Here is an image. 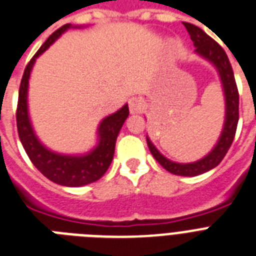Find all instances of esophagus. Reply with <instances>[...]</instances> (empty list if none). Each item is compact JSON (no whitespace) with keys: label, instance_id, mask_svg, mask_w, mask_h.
<instances>
[{"label":"esophagus","instance_id":"obj_1","mask_svg":"<svg viewBox=\"0 0 256 256\" xmlns=\"http://www.w3.org/2000/svg\"><path fill=\"white\" fill-rule=\"evenodd\" d=\"M128 108H130V112L132 114L135 113H140L143 110V101L140 97H132V98L128 100Z\"/></svg>","mask_w":256,"mask_h":256}]
</instances>
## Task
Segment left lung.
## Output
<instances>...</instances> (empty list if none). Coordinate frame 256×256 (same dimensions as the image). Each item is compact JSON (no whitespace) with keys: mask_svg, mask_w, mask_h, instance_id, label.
<instances>
[{"mask_svg":"<svg viewBox=\"0 0 256 256\" xmlns=\"http://www.w3.org/2000/svg\"><path fill=\"white\" fill-rule=\"evenodd\" d=\"M184 26L190 35L193 44L196 47V52L209 60L210 63L214 64V67L217 68L218 74H220V78H221L226 101L225 124L222 128L221 136L218 139L214 148L206 156H204L200 160L186 164L175 163V162L167 159L158 151L156 147L154 146L148 139V136H146V139L152 156L168 172L180 176H197L204 174V172H208L212 168L217 167L218 164L222 162V159L225 158L226 152L229 151L232 140H234V136H236V124H238V120H240V93H238V88H236L232 64H230L225 50L222 48L214 39L210 38L205 31L201 30L200 27L194 26L192 24H186V22H184Z\"/></svg>","mask_w":256,"mask_h":256,"instance_id":"left-lung-1","label":"left lung"}]
</instances>
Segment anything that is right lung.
I'll return each instance as SVG.
<instances>
[{"label": "right lung", "instance_id": "right-lung-1", "mask_svg": "<svg viewBox=\"0 0 256 256\" xmlns=\"http://www.w3.org/2000/svg\"><path fill=\"white\" fill-rule=\"evenodd\" d=\"M70 27H72L70 24H64L58 28L54 34L50 35V38L43 43V46L36 51V54L32 56V59L24 68L20 85L18 105H16V128H18L20 143L26 151L27 156L30 158L31 163L34 164L46 178L60 186H81L97 182L108 171L110 163L113 160L118 132L128 116V106L124 105L114 114H110L109 117L104 118L98 126V144L86 155H81V156L60 155V154L50 151L39 142L30 124L28 110H27L28 78H30L31 70L36 58L44 52L46 50Z\"/></svg>", "mask_w": 256, "mask_h": 256}]
</instances>
